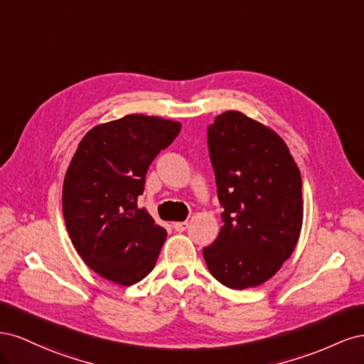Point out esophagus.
<instances>
[{
  "instance_id": "obj_1",
  "label": "esophagus",
  "mask_w": 364,
  "mask_h": 364,
  "mask_svg": "<svg viewBox=\"0 0 364 364\" xmlns=\"http://www.w3.org/2000/svg\"><path fill=\"white\" fill-rule=\"evenodd\" d=\"M174 230H178V232H183V230L188 228V222H176L173 223Z\"/></svg>"
}]
</instances>
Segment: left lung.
<instances>
[{
    "mask_svg": "<svg viewBox=\"0 0 364 364\" xmlns=\"http://www.w3.org/2000/svg\"><path fill=\"white\" fill-rule=\"evenodd\" d=\"M223 226L203 258L234 290L266 282L293 253L304 206L301 171L284 139L238 111L208 126Z\"/></svg>",
    "mask_w": 364,
    "mask_h": 364,
    "instance_id": "1",
    "label": "left lung"
}]
</instances>
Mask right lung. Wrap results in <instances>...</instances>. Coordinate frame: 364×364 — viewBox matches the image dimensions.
<instances>
[{
	"label": "right lung",
	"instance_id": "right-lung-1",
	"mask_svg": "<svg viewBox=\"0 0 364 364\" xmlns=\"http://www.w3.org/2000/svg\"><path fill=\"white\" fill-rule=\"evenodd\" d=\"M181 127L132 114L95 126L77 147L63 181V218L77 253L102 278L127 287L155 267L167 230L136 202L149 165Z\"/></svg>",
	"mask_w": 364,
	"mask_h": 364
}]
</instances>
